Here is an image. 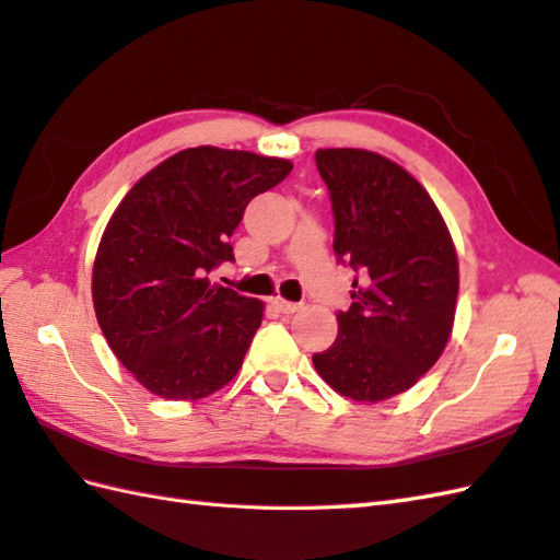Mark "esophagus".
Returning <instances> with one entry per match:
<instances>
[{"instance_id":"1","label":"esophagus","mask_w":560,"mask_h":560,"mask_svg":"<svg viewBox=\"0 0 560 560\" xmlns=\"http://www.w3.org/2000/svg\"><path fill=\"white\" fill-rule=\"evenodd\" d=\"M271 305L277 307V311L283 313V315H291V313H295L301 307V303H291V301H283V299H273Z\"/></svg>"}]
</instances>
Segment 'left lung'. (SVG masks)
<instances>
[{
    "instance_id": "obj_1",
    "label": "left lung",
    "mask_w": 560,
    "mask_h": 560,
    "mask_svg": "<svg viewBox=\"0 0 560 560\" xmlns=\"http://www.w3.org/2000/svg\"><path fill=\"white\" fill-rule=\"evenodd\" d=\"M335 253L359 277L339 335L313 355L339 395L383 401L431 371L455 323L459 269L447 225L413 175L365 149H317Z\"/></svg>"
}]
</instances>
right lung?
I'll list each match as a JSON object with an SVG mask.
<instances>
[{
  "instance_id": "1",
  "label": "right lung",
  "mask_w": 560,
  "mask_h": 560,
  "mask_svg": "<svg viewBox=\"0 0 560 560\" xmlns=\"http://www.w3.org/2000/svg\"><path fill=\"white\" fill-rule=\"evenodd\" d=\"M287 159L185 149L129 189L93 261V307L113 353L163 399H201L241 371L265 303L209 281L229 237Z\"/></svg>"
}]
</instances>
